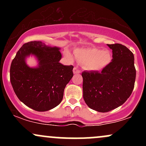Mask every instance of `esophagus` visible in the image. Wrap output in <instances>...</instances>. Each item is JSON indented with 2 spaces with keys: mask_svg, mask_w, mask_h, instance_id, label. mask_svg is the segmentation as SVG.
Instances as JSON below:
<instances>
[{
  "mask_svg": "<svg viewBox=\"0 0 146 146\" xmlns=\"http://www.w3.org/2000/svg\"><path fill=\"white\" fill-rule=\"evenodd\" d=\"M81 73V71H80V69H78V68L77 67H74L73 68V73H74V74H79V73Z\"/></svg>",
  "mask_w": 146,
  "mask_h": 146,
  "instance_id": "obj_1",
  "label": "esophagus"
}]
</instances>
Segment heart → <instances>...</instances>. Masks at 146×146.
<instances>
[{"mask_svg": "<svg viewBox=\"0 0 146 146\" xmlns=\"http://www.w3.org/2000/svg\"><path fill=\"white\" fill-rule=\"evenodd\" d=\"M74 56L77 61L83 64L85 69L91 71H101L112 59L111 53L108 50H102L96 47L77 48L74 51ZM66 56L72 60L69 52H66Z\"/></svg>", "mask_w": 146, "mask_h": 146, "instance_id": "obj_1", "label": "heart"}]
</instances>
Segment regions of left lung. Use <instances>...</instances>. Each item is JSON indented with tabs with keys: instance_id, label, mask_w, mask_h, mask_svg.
<instances>
[{
	"instance_id": "obj_1",
	"label": "left lung",
	"mask_w": 146,
	"mask_h": 146,
	"mask_svg": "<svg viewBox=\"0 0 146 146\" xmlns=\"http://www.w3.org/2000/svg\"><path fill=\"white\" fill-rule=\"evenodd\" d=\"M112 61L98 71H83V98L88 107L101 113L115 109L128 100L135 86L136 69L134 55L126 46L108 44Z\"/></svg>"
}]
</instances>
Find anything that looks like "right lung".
Segmentation results:
<instances>
[{
    "mask_svg": "<svg viewBox=\"0 0 146 146\" xmlns=\"http://www.w3.org/2000/svg\"><path fill=\"white\" fill-rule=\"evenodd\" d=\"M59 48L39 41L25 43L18 50L10 66V81L16 96L36 111H46L62 102L64 90L73 78V65L59 62ZM30 54L39 60L38 68H30L24 60Z\"/></svg>",
    "mask_w": 146,
    "mask_h": 146,
    "instance_id": "right-lung-1",
    "label": "right lung"
}]
</instances>
